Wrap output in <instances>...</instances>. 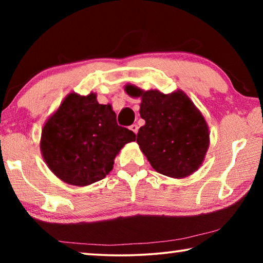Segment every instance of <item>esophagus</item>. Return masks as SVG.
<instances>
[{"mask_svg": "<svg viewBox=\"0 0 263 263\" xmlns=\"http://www.w3.org/2000/svg\"><path fill=\"white\" fill-rule=\"evenodd\" d=\"M130 130L133 133H136V135H137V132H138V125H137V124H132V125L130 126Z\"/></svg>", "mask_w": 263, "mask_h": 263, "instance_id": "obj_1", "label": "esophagus"}]
</instances>
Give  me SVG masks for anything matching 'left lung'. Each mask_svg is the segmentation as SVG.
I'll return each instance as SVG.
<instances>
[{"mask_svg":"<svg viewBox=\"0 0 263 263\" xmlns=\"http://www.w3.org/2000/svg\"><path fill=\"white\" fill-rule=\"evenodd\" d=\"M125 92L140 97V117L145 125L138 131L141 152L158 173L183 179L202 166L210 145L205 118L184 91L163 94L126 84Z\"/></svg>","mask_w":263,"mask_h":263,"instance_id":"obj_1","label":"left lung"}]
</instances>
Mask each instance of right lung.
<instances>
[{
	"mask_svg": "<svg viewBox=\"0 0 263 263\" xmlns=\"http://www.w3.org/2000/svg\"><path fill=\"white\" fill-rule=\"evenodd\" d=\"M135 140V133L117 125L110 104H100L94 92H70L44 124L41 152L58 179L86 186L104 179L119 151Z\"/></svg>",
	"mask_w": 263,
	"mask_h": 263,
	"instance_id": "right-lung-1",
	"label": "right lung"
}]
</instances>
